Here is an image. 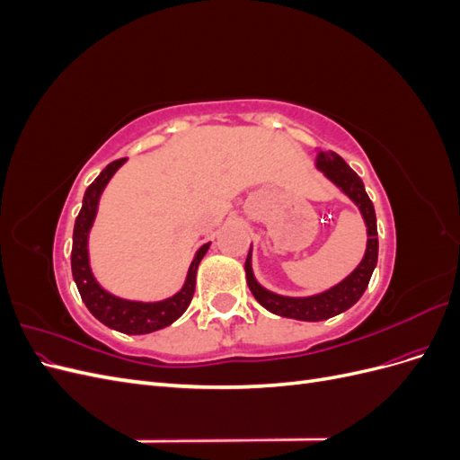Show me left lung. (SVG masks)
I'll list each match as a JSON object with an SVG mask.
<instances>
[{
  "instance_id": "left-lung-1",
  "label": "left lung",
  "mask_w": 460,
  "mask_h": 460,
  "mask_svg": "<svg viewBox=\"0 0 460 460\" xmlns=\"http://www.w3.org/2000/svg\"><path fill=\"white\" fill-rule=\"evenodd\" d=\"M316 169L323 171L324 176L332 180V182L358 207L360 215L365 218L368 242H367L365 257L358 262V267L347 276L345 280H341L338 286L323 291V294H316L311 297H286L264 289L255 280L253 269H252V249H249V255L245 261L247 286L262 307L274 314L296 318V320H307V323L326 320L353 307V305L360 299V296L365 294L376 262H378V228H376V213H374V205L365 190L363 180H360L351 166L333 151H318Z\"/></svg>"
}]
</instances>
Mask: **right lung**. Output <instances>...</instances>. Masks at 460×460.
Returning <instances> with one entry per match:
<instances>
[{
    "label": "right lung",
    "mask_w": 460,
    "mask_h": 460,
    "mask_svg": "<svg viewBox=\"0 0 460 460\" xmlns=\"http://www.w3.org/2000/svg\"><path fill=\"white\" fill-rule=\"evenodd\" d=\"M127 159H119L109 163L102 174L97 176L93 182L88 186L84 199H82V208L76 217L75 222V232H73V253H71V269H73V278L76 282V288L80 291L82 301L86 303L88 311L100 320L102 324L113 328L122 333H132V336H137V333H149L161 328L171 326L176 318L184 314L188 309V305L191 303L193 291H196V274L201 259L205 257L207 249L211 243H205L198 249L196 257H193L186 282L182 289L174 294L169 299L163 301H153V303H144V301H128L117 297L113 294H109L107 289H103L92 274L90 269V257H88V234L92 230V225L95 220L97 213V203H100L102 193L107 186V182L113 174L120 169Z\"/></svg>",
    "instance_id": "obj_1"
}]
</instances>
